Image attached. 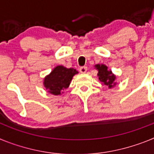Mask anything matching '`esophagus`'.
<instances>
[{
  "instance_id": "34e87169",
  "label": "esophagus",
  "mask_w": 154,
  "mask_h": 154,
  "mask_svg": "<svg viewBox=\"0 0 154 154\" xmlns=\"http://www.w3.org/2000/svg\"><path fill=\"white\" fill-rule=\"evenodd\" d=\"M86 71H87V68L85 67V66H84V67H81L79 69V72L81 73H85L86 72Z\"/></svg>"
}]
</instances>
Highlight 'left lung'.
Returning a JSON list of instances; mask_svg holds the SVG:
<instances>
[{"label": "left lung", "instance_id": "left-lung-1", "mask_svg": "<svg viewBox=\"0 0 154 154\" xmlns=\"http://www.w3.org/2000/svg\"><path fill=\"white\" fill-rule=\"evenodd\" d=\"M95 68L98 70L97 75L99 77V82L102 84L107 85L109 89L116 86V76L112 73V71L109 70L106 65L103 64H101V65L97 64L95 65Z\"/></svg>", "mask_w": 154, "mask_h": 154}]
</instances>
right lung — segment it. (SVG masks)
Wrapping results in <instances>:
<instances>
[{
    "label": "right lung",
    "mask_w": 154,
    "mask_h": 154,
    "mask_svg": "<svg viewBox=\"0 0 154 154\" xmlns=\"http://www.w3.org/2000/svg\"><path fill=\"white\" fill-rule=\"evenodd\" d=\"M78 73L74 69H67L63 65H58L45 77L43 84L49 93L54 96H60L65 89L69 88L73 76Z\"/></svg>",
    "instance_id": "obj_1"
}]
</instances>
